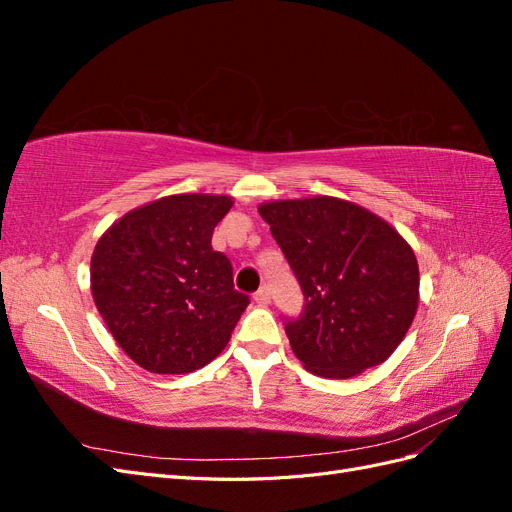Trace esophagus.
<instances>
[{
    "label": "esophagus",
    "mask_w": 512,
    "mask_h": 512,
    "mask_svg": "<svg viewBox=\"0 0 512 512\" xmlns=\"http://www.w3.org/2000/svg\"><path fill=\"white\" fill-rule=\"evenodd\" d=\"M254 301H256L258 305H269V303H271V292H269V288L262 286V288L254 294Z\"/></svg>",
    "instance_id": "34e87169"
}]
</instances>
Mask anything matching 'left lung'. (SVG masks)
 Segmentation results:
<instances>
[{
    "mask_svg": "<svg viewBox=\"0 0 512 512\" xmlns=\"http://www.w3.org/2000/svg\"><path fill=\"white\" fill-rule=\"evenodd\" d=\"M262 220L301 284L305 309L286 322L294 356L320 378L384 363L418 307V262L380 215L335 196L271 200Z\"/></svg>",
    "mask_w": 512,
    "mask_h": 512,
    "instance_id": "left-lung-1",
    "label": "left lung"
}]
</instances>
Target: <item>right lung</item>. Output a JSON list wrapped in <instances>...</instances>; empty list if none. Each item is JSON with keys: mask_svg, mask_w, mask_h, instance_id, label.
I'll list each match as a JSON object with an SVG mask.
<instances>
[{"mask_svg": "<svg viewBox=\"0 0 512 512\" xmlns=\"http://www.w3.org/2000/svg\"><path fill=\"white\" fill-rule=\"evenodd\" d=\"M230 196L175 194L128 211L91 254V294L108 331L151 374H190L218 356L250 297L211 247Z\"/></svg>", "mask_w": 512, "mask_h": 512, "instance_id": "add662e5", "label": "right lung"}]
</instances>
